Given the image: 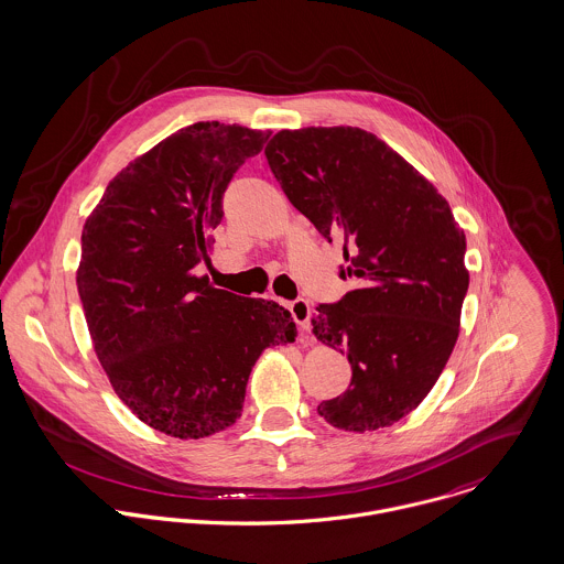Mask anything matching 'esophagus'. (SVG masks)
Wrapping results in <instances>:
<instances>
[{"label":"esophagus","instance_id":"obj_1","mask_svg":"<svg viewBox=\"0 0 564 564\" xmlns=\"http://www.w3.org/2000/svg\"><path fill=\"white\" fill-rule=\"evenodd\" d=\"M290 314L294 318V323L303 329V332H310V318H312V307L305 299H296L290 303Z\"/></svg>","mask_w":564,"mask_h":564}]
</instances>
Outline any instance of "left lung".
Masks as SVG:
<instances>
[{
	"instance_id": "obj_1",
	"label": "left lung",
	"mask_w": 564,
	"mask_h": 564,
	"mask_svg": "<svg viewBox=\"0 0 564 564\" xmlns=\"http://www.w3.org/2000/svg\"><path fill=\"white\" fill-rule=\"evenodd\" d=\"M265 159L318 232L344 239L339 276L357 283L312 318L314 336L352 370L318 414L344 432L390 427L430 394L455 346L468 290L464 230L438 189L361 128L281 130Z\"/></svg>"
}]
</instances>
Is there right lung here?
Returning a JSON list of instances; mask_svg holds the SVG:
<instances>
[{
    "label": "right lung",
    "mask_w": 564,
    "mask_h": 564,
    "mask_svg": "<svg viewBox=\"0 0 564 564\" xmlns=\"http://www.w3.org/2000/svg\"><path fill=\"white\" fill-rule=\"evenodd\" d=\"M268 137L220 121L181 128L115 176L83 228L76 283L96 355L115 394L161 434L230 427L259 355L296 338L279 303L196 274L232 174Z\"/></svg>",
    "instance_id": "1"
}]
</instances>
